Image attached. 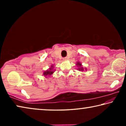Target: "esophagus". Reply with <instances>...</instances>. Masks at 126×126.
Returning <instances> with one entry per match:
<instances>
[{
  "label": "esophagus",
  "mask_w": 126,
  "mask_h": 126,
  "mask_svg": "<svg viewBox=\"0 0 126 126\" xmlns=\"http://www.w3.org/2000/svg\"><path fill=\"white\" fill-rule=\"evenodd\" d=\"M63 61H67L68 60V58L67 57H65V58H63Z\"/></svg>",
  "instance_id": "1"
}]
</instances>
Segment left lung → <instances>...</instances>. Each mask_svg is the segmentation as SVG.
I'll use <instances>...</instances> for the list:
<instances>
[{"label":"left lung","instance_id":"1","mask_svg":"<svg viewBox=\"0 0 126 126\" xmlns=\"http://www.w3.org/2000/svg\"><path fill=\"white\" fill-rule=\"evenodd\" d=\"M77 65L78 66V67H79L78 69L79 71H84V68H83V67H82V64H81L80 63L77 62Z\"/></svg>","mask_w":126,"mask_h":126}]
</instances>
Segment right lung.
Wrapping results in <instances>:
<instances>
[{
	"mask_svg": "<svg viewBox=\"0 0 126 126\" xmlns=\"http://www.w3.org/2000/svg\"><path fill=\"white\" fill-rule=\"evenodd\" d=\"M53 65H52L51 66V68H50L49 69H48L47 71L44 72L43 75L44 76H50L52 75V74L54 73V71H53Z\"/></svg>",
	"mask_w": 126,
	"mask_h": 126,
	"instance_id": "add662e5",
	"label": "right lung"
}]
</instances>
